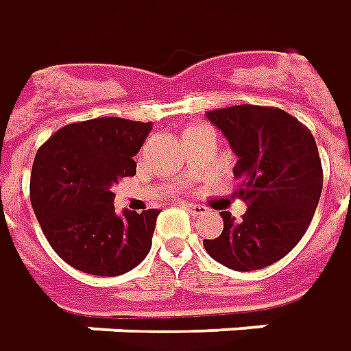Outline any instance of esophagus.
<instances>
[{
    "mask_svg": "<svg viewBox=\"0 0 351 351\" xmlns=\"http://www.w3.org/2000/svg\"><path fill=\"white\" fill-rule=\"evenodd\" d=\"M183 208L189 214H193V216H201V214L206 213V206L197 203H183Z\"/></svg>",
    "mask_w": 351,
    "mask_h": 351,
    "instance_id": "esophagus-1",
    "label": "esophagus"
}]
</instances>
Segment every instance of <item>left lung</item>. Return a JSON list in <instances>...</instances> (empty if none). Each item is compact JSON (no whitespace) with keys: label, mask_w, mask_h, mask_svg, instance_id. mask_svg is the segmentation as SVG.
Listing matches in <instances>:
<instances>
[{"label":"left lung","mask_w":351,"mask_h":351,"mask_svg":"<svg viewBox=\"0 0 351 351\" xmlns=\"http://www.w3.org/2000/svg\"><path fill=\"white\" fill-rule=\"evenodd\" d=\"M236 152L241 220L220 213L224 230L204 239L206 253L228 269L258 270L286 257L311 224L323 191V166L311 131L274 106L239 104L206 112Z\"/></svg>","instance_id":"1"}]
</instances>
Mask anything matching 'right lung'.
Wrapping results in <instances>:
<instances>
[{
	"instance_id": "obj_1",
	"label": "right lung",
	"mask_w": 351,
	"mask_h": 351,
	"mask_svg": "<svg viewBox=\"0 0 351 351\" xmlns=\"http://www.w3.org/2000/svg\"><path fill=\"white\" fill-rule=\"evenodd\" d=\"M152 123L96 117L61 127L38 148L30 203L51 249L94 276H119L147 257L160 210L115 214V183L135 176Z\"/></svg>"
}]
</instances>
